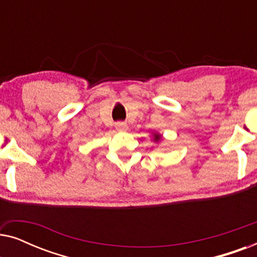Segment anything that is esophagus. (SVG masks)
I'll use <instances>...</instances> for the list:
<instances>
[{"instance_id":"34e87169","label":"esophagus","mask_w":257,"mask_h":257,"mask_svg":"<svg viewBox=\"0 0 257 257\" xmlns=\"http://www.w3.org/2000/svg\"><path fill=\"white\" fill-rule=\"evenodd\" d=\"M115 130L118 132H126L127 131V125L125 122H115Z\"/></svg>"}]
</instances>
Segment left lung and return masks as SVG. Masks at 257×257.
<instances>
[{
	"mask_svg": "<svg viewBox=\"0 0 257 257\" xmlns=\"http://www.w3.org/2000/svg\"><path fill=\"white\" fill-rule=\"evenodd\" d=\"M152 137H153V142L154 143H159L161 139H163V136L158 132H152Z\"/></svg>",
	"mask_w": 257,
	"mask_h": 257,
	"instance_id": "obj_1",
	"label": "left lung"
}]
</instances>
